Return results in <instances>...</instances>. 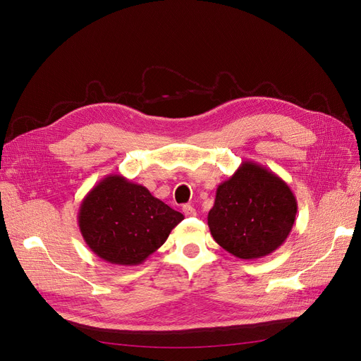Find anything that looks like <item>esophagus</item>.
Returning a JSON list of instances; mask_svg holds the SVG:
<instances>
[{
  "label": "esophagus",
  "mask_w": 361,
  "mask_h": 361,
  "mask_svg": "<svg viewBox=\"0 0 361 361\" xmlns=\"http://www.w3.org/2000/svg\"><path fill=\"white\" fill-rule=\"evenodd\" d=\"M183 214L185 216H196V209L192 205H184L183 207Z\"/></svg>",
  "instance_id": "1"
}]
</instances>
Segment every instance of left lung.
Listing matches in <instances>:
<instances>
[{"instance_id":"1","label":"left lung","mask_w":361,"mask_h":361,"mask_svg":"<svg viewBox=\"0 0 361 361\" xmlns=\"http://www.w3.org/2000/svg\"><path fill=\"white\" fill-rule=\"evenodd\" d=\"M296 211V197L286 181L269 168L245 161L216 187L208 226L228 254L257 259L285 243Z\"/></svg>"}]
</instances>
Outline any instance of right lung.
<instances>
[{"mask_svg":"<svg viewBox=\"0 0 361 361\" xmlns=\"http://www.w3.org/2000/svg\"><path fill=\"white\" fill-rule=\"evenodd\" d=\"M184 215L121 174L100 180L85 195L78 226L88 247L103 261L138 265L168 239Z\"/></svg>","mask_w":361,"mask_h":361,"instance_id":"obj_1","label":"right lung"}]
</instances>
